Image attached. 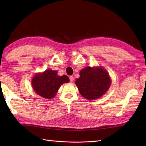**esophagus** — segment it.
I'll list each match as a JSON object with an SVG mask.
<instances>
[{"instance_id": "34e87169", "label": "esophagus", "mask_w": 146, "mask_h": 146, "mask_svg": "<svg viewBox=\"0 0 146 146\" xmlns=\"http://www.w3.org/2000/svg\"><path fill=\"white\" fill-rule=\"evenodd\" d=\"M70 82L71 83H73L74 81V77L72 76H70Z\"/></svg>"}]
</instances>
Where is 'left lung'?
I'll return each instance as SVG.
<instances>
[{
	"instance_id": "1",
	"label": "left lung",
	"mask_w": 146,
	"mask_h": 146,
	"mask_svg": "<svg viewBox=\"0 0 146 146\" xmlns=\"http://www.w3.org/2000/svg\"><path fill=\"white\" fill-rule=\"evenodd\" d=\"M75 84L82 97L93 100L106 93L110 86L111 80L103 67L88 66L80 71V78L76 80Z\"/></svg>"
}]
</instances>
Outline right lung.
<instances>
[{"label": "right lung", "instance_id": "1", "mask_svg": "<svg viewBox=\"0 0 146 146\" xmlns=\"http://www.w3.org/2000/svg\"><path fill=\"white\" fill-rule=\"evenodd\" d=\"M56 70H46L34 76L32 86L37 94L44 98H52L62 84L70 82L68 76H58Z\"/></svg>", "mask_w": 146, "mask_h": 146}]
</instances>
